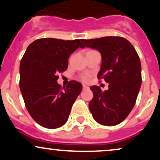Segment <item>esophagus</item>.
<instances>
[{"label": "esophagus", "instance_id": "1", "mask_svg": "<svg viewBox=\"0 0 160 160\" xmlns=\"http://www.w3.org/2000/svg\"><path fill=\"white\" fill-rule=\"evenodd\" d=\"M88 86H86V85H82V89H83V90H85V89H88Z\"/></svg>", "mask_w": 160, "mask_h": 160}]
</instances>
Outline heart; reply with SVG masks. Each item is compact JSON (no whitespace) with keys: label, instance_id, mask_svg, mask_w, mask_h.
<instances>
[{"label":"heart","instance_id":"1","mask_svg":"<svg viewBox=\"0 0 160 160\" xmlns=\"http://www.w3.org/2000/svg\"><path fill=\"white\" fill-rule=\"evenodd\" d=\"M89 78H90V77H89V75H88V74L82 75V76L81 77V80L84 82H87L88 80H89Z\"/></svg>","mask_w":160,"mask_h":160}]
</instances>
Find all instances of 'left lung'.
I'll return each mask as SVG.
<instances>
[{
    "instance_id": "8db88e82",
    "label": "left lung",
    "mask_w": 160,
    "mask_h": 160,
    "mask_svg": "<svg viewBox=\"0 0 160 160\" xmlns=\"http://www.w3.org/2000/svg\"><path fill=\"white\" fill-rule=\"evenodd\" d=\"M82 42L102 55L98 80L104 79L109 89L102 91L91 86L93 98L89 108L93 118L104 126L122 122L135 106L141 85V65L138 55L128 40L121 37H104Z\"/></svg>"
}]
</instances>
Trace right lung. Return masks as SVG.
Returning a JSON list of instances; mask_svg holds the SVG:
<instances>
[{
  "label": "right lung",
  "mask_w": 160,
  "mask_h": 160,
  "mask_svg": "<svg viewBox=\"0 0 160 160\" xmlns=\"http://www.w3.org/2000/svg\"><path fill=\"white\" fill-rule=\"evenodd\" d=\"M79 47H85L78 39L41 38L28 47L22 58L20 90L28 113L43 127L63 126L81 92L78 81H70L64 89L57 82L58 74L68 68L70 55Z\"/></svg>",
  "instance_id": "obj_1"
}]
</instances>
